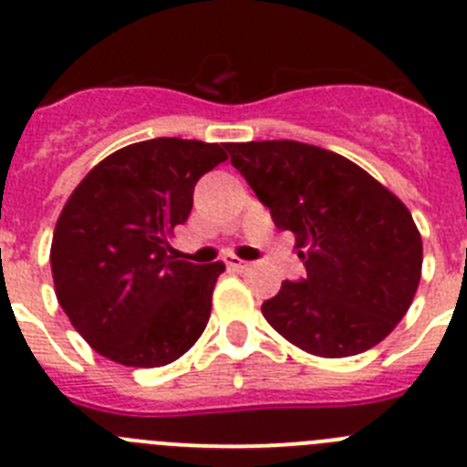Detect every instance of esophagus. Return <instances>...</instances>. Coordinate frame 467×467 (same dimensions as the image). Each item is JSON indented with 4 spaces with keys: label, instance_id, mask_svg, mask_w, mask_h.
Instances as JSON below:
<instances>
[{
    "label": "esophagus",
    "instance_id": "1",
    "mask_svg": "<svg viewBox=\"0 0 467 467\" xmlns=\"http://www.w3.org/2000/svg\"><path fill=\"white\" fill-rule=\"evenodd\" d=\"M225 263H228L230 270H237V273H244V270H249V265H251V263L242 261V258H237V256H228L225 258Z\"/></svg>",
    "mask_w": 467,
    "mask_h": 467
}]
</instances>
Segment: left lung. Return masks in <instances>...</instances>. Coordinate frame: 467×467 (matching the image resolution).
<instances>
[{
  "label": "left lung",
  "instance_id": "left-lung-1",
  "mask_svg": "<svg viewBox=\"0 0 467 467\" xmlns=\"http://www.w3.org/2000/svg\"><path fill=\"white\" fill-rule=\"evenodd\" d=\"M279 230L296 234L306 277L282 282L263 317L296 348L350 357L407 315L423 242L407 206L346 157L298 140L225 143Z\"/></svg>",
  "mask_w": 467,
  "mask_h": 467
}]
</instances>
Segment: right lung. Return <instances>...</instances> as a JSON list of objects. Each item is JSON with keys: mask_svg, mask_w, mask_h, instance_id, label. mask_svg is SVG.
I'll list each match as a JSON object with an SVG mask.
<instances>
[{"mask_svg": "<svg viewBox=\"0 0 467 467\" xmlns=\"http://www.w3.org/2000/svg\"><path fill=\"white\" fill-rule=\"evenodd\" d=\"M225 145L152 138L105 157L60 211L51 273L60 307L99 355L164 367L206 329L221 261L173 256L166 237L192 211L194 185Z\"/></svg>", "mask_w": 467, "mask_h": 467, "instance_id": "right-lung-1", "label": "right lung"}]
</instances>
